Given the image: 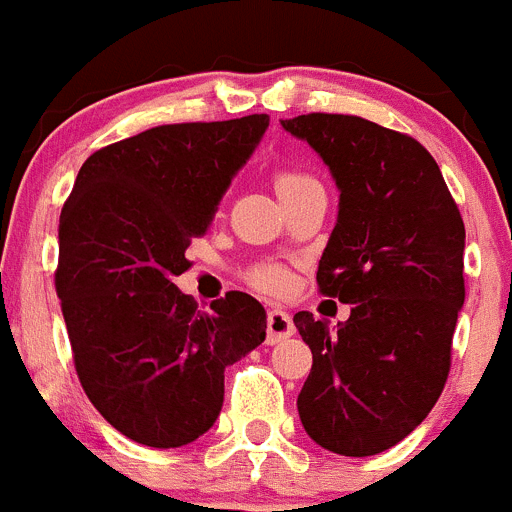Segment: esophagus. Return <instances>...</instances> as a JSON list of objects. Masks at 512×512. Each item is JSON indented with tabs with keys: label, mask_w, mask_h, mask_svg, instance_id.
<instances>
[{
	"label": "esophagus",
	"mask_w": 512,
	"mask_h": 512,
	"mask_svg": "<svg viewBox=\"0 0 512 512\" xmlns=\"http://www.w3.org/2000/svg\"><path fill=\"white\" fill-rule=\"evenodd\" d=\"M296 333V326H293V318L291 313L281 311V308H271L266 316V341L278 343V341H286Z\"/></svg>",
	"instance_id": "34e87169"
}]
</instances>
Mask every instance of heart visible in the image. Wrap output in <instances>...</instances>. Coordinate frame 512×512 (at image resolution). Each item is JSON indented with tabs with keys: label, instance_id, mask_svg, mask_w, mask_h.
<instances>
[{
	"label": "heart",
	"instance_id": "1",
	"mask_svg": "<svg viewBox=\"0 0 512 512\" xmlns=\"http://www.w3.org/2000/svg\"><path fill=\"white\" fill-rule=\"evenodd\" d=\"M311 184H318L313 176L303 174V171H296V169H283L278 171L276 176V189H278V196L283 194H291V191H298L303 189V186H311ZM254 283L261 291H268V293H281L286 291L288 286V276L281 271V268H261V271L254 273Z\"/></svg>",
	"mask_w": 512,
	"mask_h": 512
}]
</instances>
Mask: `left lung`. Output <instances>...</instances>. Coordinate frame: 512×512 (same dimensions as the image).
<instances>
[{
	"mask_svg": "<svg viewBox=\"0 0 512 512\" xmlns=\"http://www.w3.org/2000/svg\"><path fill=\"white\" fill-rule=\"evenodd\" d=\"M281 126L321 156L341 191L316 281L351 303L333 331L308 311L293 316L313 353L298 416L321 448L366 458L413 433L443 391L465 301V226L413 136L346 114Z\"/></svg>",
	"mask_w": 512,
	"mask_h": 512,
	"instance_id": "8db88e82",
	"label": "left lung"
}]
</instances>
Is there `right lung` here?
<instances>
[{
  "instance_id": "obj_1",
  "label": "right lung",
  "mask_w": 512,
  "mask_h": 512,
  "mask_svg": "<svg viewBox=\"0 0 512 512\" xmlns=\"http://www.w3.org/2000/svg\"><path fill=\"white\" fill-rule=\"evenodd\" d=\"M266 129L268 116L251 114L104 146L59 216L54 278L77 376L136 443L179 448L204 435L224 406V371L266 338V311L249 293L199 311L174 283Z\"/></svg>"
}]
</instances>
